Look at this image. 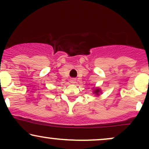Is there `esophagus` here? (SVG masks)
<instances>
[{"label": "esophagus", "mask_w": 149, "mask_h": 149, "mask_svg": "<svg viewBox=\"0 0 149 149\" xmlns=\"http://www.w3.org/2000/svg\"><path fill=\"white\" fill-rule=\"evenodd\" d=\"M71 83H76V79H75V78H71Z\"/></svg>", "instance_id": "1"}]
</instances>
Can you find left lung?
Instances as JSON below:
<instances>
[{
  "mask_svg": "<svg viewBox=\"0 0 149 149\" xmlns=\"http://www.w3.org/2000/svg\"><path fill=\"white\" fill-rule=\"evenodd\" d=\"M95 94H97V95H99V92H100V90H99V89H96V90H95Z\"/></svg>",
  "mask_w": 149,
  "mask_h": 149,
  "instance_id": "1",
  "label": "left lung"
}]
</instances>
